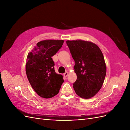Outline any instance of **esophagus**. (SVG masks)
Here are the masks:
<instances>
[{"label": "esophagus", "instance_id": "1", "mask_svg": "<svg viewBox=\"0 0 130 130\" xmlns=\"http://www.w3.org/2000/svg\"><path fill=\"white\" fill-rule=\"evenodd\" d=\"M68 73L67 72H66L63 74V75H64V76L65 77H67V76H68Z\"/></svg>", "mask_w": 130, "mask_h": 130}]
</instances>
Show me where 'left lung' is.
Returning <instances> with one entry per match:
<instances>
[{
    "label": "left lung",
    "mask_w": 130,
    "mask_h": 130,
    "mask_svg": "<svg viewBox=\"0 0 130 130\" xmlns=\"http://www.w3.org/2000/svg\"><path fill=\"white\" fill-rule=\"evenodd\" d=\"M75 64L77 79L73 88L77 95L89 99L99 91L106 74L104 57L93 43L82 40L67 41Z\"/></svg>",
    "instance_id": "left-lung-1"
}]
</instances>
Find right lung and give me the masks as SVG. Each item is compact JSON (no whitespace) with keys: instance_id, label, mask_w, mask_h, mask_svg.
I'll return each instance as SVG.
<instances>
[{"instance_id":"1","label":"right lung","mask_w":130,"mask_h":130,"mask_svg":"<svg viewBox=\"0 0 130 130\" xmlns=\"http://www.w3.org/2000/svg\"><path fill=\"white\" fill-rule=\"evenodd\" d=\"M63 42V40L39 42L27 55V77L35 91L42 98L48 99L57 95L64 82L63 76L55 73L52 58Z\"/></svg>"}]
</instances>
